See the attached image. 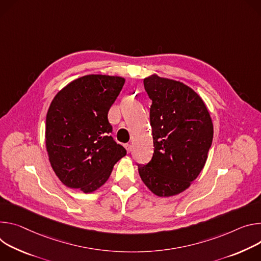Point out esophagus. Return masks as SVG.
<instances>
[{"mask_svg":"<svg viewBox=\"0 0 261 261\" xmlns=\"http://www.w3.org/2000/svg\"><path fill=\"white\" fill-rule=\"evenodd\" d=\"M124 147H125V149H126L127 152H130V151H132V145H130V144H128V143L124 144Z\"/></svg>","mask_w":261,"mask_h":261,"instance_id":"esophagus-1","label":"esophagus"}]
</instances>
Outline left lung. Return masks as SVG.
<instances>
[{
  "instance_id": "left-lung-1",
  "label": "left lung",
  "mask_w": 261,
  "mask_h": 261,
  "mask_svg": "<svg viewBox=\"0 0 261 261\" xmlns=\"http://www.w3.org/2000/svg\"><path fill=\"white\" fill-rule=\"evenodd\" d=\"M152 100L150 124L153 155L138 165L145 186L159 197L187 190L203 169L212 146L214 126L202 98L181 82L152 74L144 79Z\"/></svg>"
}]
</instances>
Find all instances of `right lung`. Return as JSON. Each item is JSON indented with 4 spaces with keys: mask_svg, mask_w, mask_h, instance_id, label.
<instances>
[{
    "mask_svg": "<svg viewBox=\"0 0 261 261\" xmlns=\"http://www.w3.org/2000/svg\"><path fill=\"white\" fill-rule=\"evenodd\" d=\"M124 82L121 76L85 75L54 97L46 114L45 145L53 170L66 187L96 191L126 154L110 136L108 120Z\"/></svg>",
    "mask_w": 261,
    "mask_h": 261,
    "instance_id": "right-lung-1",
    "label": "right lung"
}]
</instances>
